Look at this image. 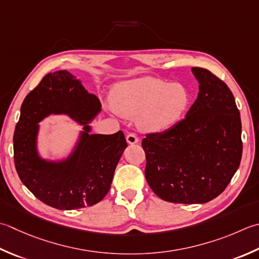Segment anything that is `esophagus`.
I'll return each mask as SVG.
<instances>
[{
	"label": "esophagus",
	"instance_id": "1",
	"mask_svg": "<svg viewBox=\"0 0 259 259\" xmlns=\"http://www.w3.org/2000/svg\"><path fill=\"white\" fill-rule=\"evenodd\" d=\"M125 139H126V143L130 144V145H135V144H137V143H138V141H139L138 137H137V136H136L135 134H133V133H130V134L126 135Z\"/></svg>",
	"mask_w": 259,
	"mask_h": 259
}]
</instances>
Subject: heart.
<instances>
[{
	"instance_id": "heart-1",
	"label": "heart",
	"mask_w": 259,
	"mask_h": 259,
	"mask_svg": "<svg viewBox=\"0 0 259 259\" xmlns=\"http://www.w3.org/2000/svg\"><path fill=\"white\" fill-rule=\"evenodd\" d=\"M112 103L120 115L137 118L140 129L159 133L179 122L190 104V93L182 84L147 76L116 86Z\"/></svg>"
}]
</instances>
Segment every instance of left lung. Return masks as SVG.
Segmentation results:
<instances>
[{"mask_svg":"<svg viewBox=\"0 0 259 259\" xmlns=\"http://www.w3.org/2000/svg\"><path fill=\"white\" fill-rule=\"evenodd\" d=\"M197 99L185 118L143 139L150 189L171 203H206L220 195L240 165V113L230 89L210 70L193 67Z\"/></svg>","mask_w":259,"mask_h":259,"instance_id":"1","label":"left lung"}]
</instances>
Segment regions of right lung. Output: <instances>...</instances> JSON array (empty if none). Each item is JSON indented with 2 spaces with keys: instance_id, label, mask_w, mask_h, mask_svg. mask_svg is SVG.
<instances>
[{
  "instance_id": "add662e5",
  "label": "right lung",
  "mask_w": 259,
  "mask_h": 259,
  "mask_svg": "<svg viewBox=\"0 0 259 259\" xmlns=\"http://www.w3.org/2000/svg\"><path fill=\"white\" fill-rule=\"evenodd\" d=\"M100 111V100L67 70L47 74L25 96L13 136L14 164L22 183L45 204L58 210L82 209L108 194L128 145L121 130L90 134L89 123ZM50 114H66L84 125L72 153L60 161L41 159L36 148L37 123Z\"/></svg>"
}]
</instances>
